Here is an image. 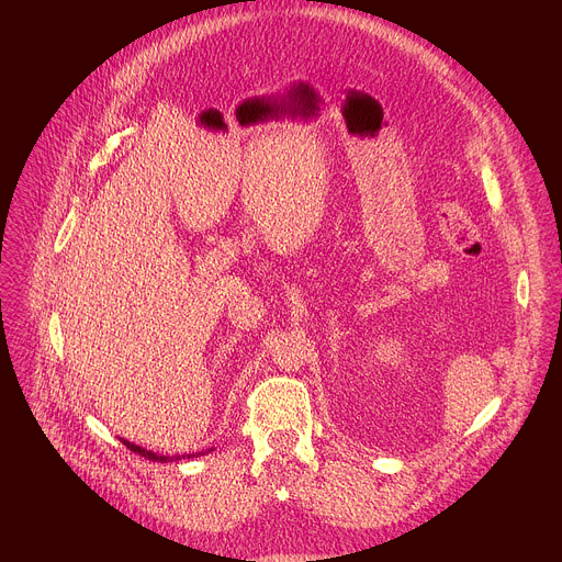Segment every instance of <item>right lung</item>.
<instances>
[{"label": "right lung", "mask_w": 562, "mask_h": 562, "mask_svg": "<svg viewBox=\"0 0 562 562\" xmlns=\"http://www.w3.org/2000/svg\"><path fill=\"white\" fill-rule=\"evenodd\" d=\"M122 442H124L126 449H131L133 453H139V456H144V458L153 460V462H173V460H182V458H195V453H184V456H159V453L146 451V449H142V447H137V445H133V442H128V440H124V438H122Z\"/></svg>", "instance_id": "add662e5"}]
</instances>
